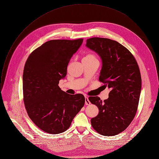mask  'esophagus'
I'll use <instances>...</instances> for the list:
<instances>
[{
	"instance_id": "34e87169",
	"label": "esophagus",
	"mask_w": 159,
	"mask_h": 159,
	"mask_svg": "<svg viewBox=\"0 0 159 159\" xmlns=\"http://www.w3.org/2000/svg\"><path fill=\"white\" fill-rule=\"evenodd\" d=\"M85 105L90 104V102L89 101V100L87 96H85Z\"/></svg>"
}]
</instances>
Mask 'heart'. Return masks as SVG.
I'll return each mask as SVG.
<instances>
[{"mask_svg": "<svg viewBox=\"0 0 159 159\" xmlns=\"http://www.w3.org/2000/svg\"><path fill=\"white\" fill-rule=\"evenodd\" d=\"M97 59L96 56L92 53H88L83 58V60H94Z\"/></svg>", "mask_w": 159, "mask_h": 159, "instance_id": "1", "label": "heart"}]
</instances>
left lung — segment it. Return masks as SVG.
<instances>
[{
  "mask_svg": "<svg viewBox=\"0 0 159 159\" xmlns=\"http://www.w3.org/2000/svg\"><path fill=\"white\" fill-rule=\"evenodd\" d=\"M86 42L102 59L99 82L111 89L104 101L98 96L89 98L99 109L91 125L102 135H116L129 125L137 111L142 87L139 66L133 54L116 41L94 37Z\"/></svg>",
  "mask_w": 159,
  "mask_h": 159,
  "instance_id": "8db88e82",
  "label": "left lung"
}]
</instances>
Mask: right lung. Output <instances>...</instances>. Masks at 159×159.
I'll return each instance as SVG.
<instances>
[{"mask_svg": "<svg viewBox=\"0 0 159 159\" xmlns=\"http://www.w3.org/2000/svg\"><path fill=\"white\" fill-rule=\"evenodd\" d=\"M82 41V38L47 41L26 61L22 79L25 108L35 125L49 134L65 131L84 105L82 94H68L58 86Z\"/></svg>", "mask_w": 159, "mask_h": 159, "instance_id": "right-lung-1", "label": "right lung"}]
</instances>
